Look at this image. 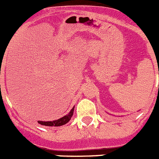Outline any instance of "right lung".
<instances>
[{"instance_id": "right-lung-1", "label": "right lung", "mask_w": 159, "mask_h": 159, "mask_svg": "<svg viewBox=\"0 0 159 159\" xmlns=\"http://www.w3.org/2000/svg\"><path fill=\"white\" fill-rule=\"evenodd\" d=\"M73 111H74V107L71 109L70 113L67 116H64L61 119L55 120V121H50V122H43V121H38V123H40L41 125H44V126H49V127H60V126H63V125L66 124L67 122L71 119V116L73 115Z\"/></svg>"}]
</instances>
